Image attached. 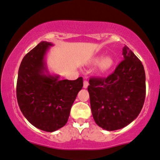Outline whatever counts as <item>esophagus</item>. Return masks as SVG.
<instances>
[{
  "label": "esophagus",
  "instance_id": "esophagus-1",
  "mask_svg": "<svg viewBox=\"0 0 160 160\" xmlns=\"http://www.w3.org/2000/svg\"><path fill=\"white\" fill-rule=\"evenodd\" d=\"M88 85H89V83H88V80H83V88H88Z\"/></svg>",
  "mask_w": 160,
  "mask_h": 160
}]
</instances>
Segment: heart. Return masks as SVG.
Wrapping results in <instances>:
<instances>
[{"label": "heart", "instance_id": "heart-1", "mask_svg": "<svg viewBox=\"0 0 160 160\" xmlns=\"http://www.w3.org/2000/svg\"><path fill=\"white\" fill-rule=\"evenodd\" d=\"M99 61L100 62L99 63V69L101 72H103L109 70L114 65V59L110 56L104 57L103 58H98L95 60L96 62H99Z\"/></svg>", "mask_w": 160, "mask_h": 160}]
</instances>
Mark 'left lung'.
Here are the masks:
<instances>
[{
  "instance_id": "1",
  "label": "left lung",
  "mask_w": 160,
  "mask_h": 160,
  "mask_svg": "<svg viewBox=\"0 0 160 160\" xmlns=\"http://www.w3.org/2000/svg\"><path fill=\"white\" fill-rule=\"evenodd\" d=\"M123 60L106 78H91L88 90L93 118L100 128L116 131L140 113L145 98V72L142 62L125 45Z\"/></svg>"
}]
</instances>
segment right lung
Instances as JSON below:
<instances>
[{"mask_svg": "<svg viewBox=\"0 0 160 160\" xmlns=\"http://www.w3.org/2000/svg\"><path fill=\"white\" fill-rule=\"evenodd\" d=\"M53 44L41 41L23 58L18 69L16 96L23 116L35 128L53 132L67 123L71 107L83 88V78L59 80L48 70L45 55Z\"/></svg>", "mask_w": 160, "mask_h": 160, "instance_id": "right-lung-1", "label": "right lung"}]
</instances>
